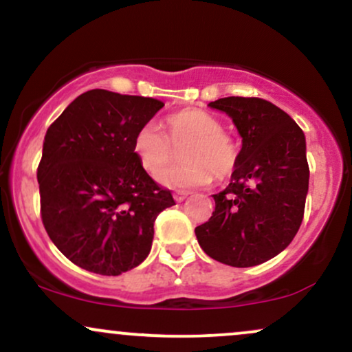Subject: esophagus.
<instances>
[{
	"instance_id": "34e87169",
	"label": "esophagus",
	"mask_w": 352,
	"mask_h": 352,
	"mask_svg": "<svg viewBox=\"0 0 352 352\" xmlns=\"http://www.w3.org/2000/svg\"><path fill=\"white\" fill-rule=\"evenodd\" d=\"M187 195L188 192H185V190H175V192H173V199H175V201L185 200L187 199Z\"/></svg>"
}]
</instances>
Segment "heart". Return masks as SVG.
<instances>
[{
	"label": "heart",
	"instance_id": "obj_1",
	"mask_svg": "<svg viewBox=\"0 0 352 352\" xmlns=\"http://www.w3.org/2000/svg\"><path fill=\"white\" fill-rule=\"evenodd\" d=\"M167 135L155 124H144L135 132L132 148L139 164L151 175L158 173L175 158L182 146V164L168 169L159 182L168 188H193L212 180H225L236 170L240 147L221 120L201 109H182L165 120Z\"/></svg>",
	"mask_w": 352,
	"mask_h": 352
}]
</instances>
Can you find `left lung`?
Here are the masks:
<instances>
[{
    "label": "left lung",
    "instance_id": "obj_1",
    "mask_svg": "<svg viewBox=\"0 0 352 352\" xmlns=\"http://www.w3.org/2000/svg\"><path fill=\"white\" fill-rule=\"evenodd\" d=\"M210 107L227 112L241 135L236 170L213 195L215 212L195 228L205 253L248 268L272 260L300 230L309 167L305 134L274 104L260 98H223Z\"/></svg>",
    "mask_w": 352,
    "mask_h": 352
}]
</instances>
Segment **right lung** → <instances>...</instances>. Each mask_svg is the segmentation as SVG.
<instances>
[{"instance_id": "obj_1", "label": "right lung", "mask_w": 352, "mask_h": 352, "mask_svg": "<svg viewBox=\"0 0 352 352\" xmlns=\"http://www.w3.org/2000/svg\"><path fill=\"white\" fill-rule=\"evenodd\" d=\"M162 100L92 89L47 129L38 165L41 218L52 243L87 272L117 276L147 258L153 223L175 205L132 142Z\"/></svg>"}]
</instances>
